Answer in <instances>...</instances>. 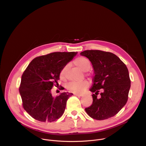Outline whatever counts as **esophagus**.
Masks as SVG:
<instances>
[{"mask_svg": "<svg viewBox=\"0 0 146 146\" xmlns=\"http://www.w3.org/2000/svg\"><path fill=\"white\" fill-rule=\"evenodd\" d=\"M74 95L75 96H82L83 95L82 94H76V93H74Z\"/></svg>", "mask_w": 146, "mask_h": 146, "instance_id": "34e87169", "label": "esophagus"}]
</instances>
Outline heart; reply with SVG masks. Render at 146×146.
Masks as SVG:
<instances>
[{"label":"heart","instance_id":"obj_1","mask_svg":"<svg viewBox=\"0 0 146 146\" xmlns=\"http://www.w3.org/2000/svg\"><path fill=\"white\" fill-rule=\"evenodd\" d=\"M74 64L78 67L81 70L84 72L88 71L91 68V62L84 57H79L74 60ZM69 66L65 65L62 68L59 72V78L62 80H65L66 77V72ZM90 76V74H87ZM89 86V82L87 80L81 81H72L69 82L67 85V88L73 92L80 93L84 91Z\"/></svg>","mask_w":146,"mask_h":146}]
</instances>
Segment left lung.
Segmentation results:
<instances>
[{
  "mask_svg": "<svg viewBox=\"0 0 146 146\" xmlns=\"http://www.w3.org/2000/svg\"><path fill=\"white\" fill-rule=\"evenodd\" d=\"M91 62L94 69L90 91L93 102L85 109L92 118L103 120L117 114L125 105L131 87L127 66L115 54L101 50H86L80 53Z\"/></svg>",
  "mask_w": 146,
  "mask_h": 146,
  "instance_id": "8db88e82",
  "label": "left lung"
}]
</instances>
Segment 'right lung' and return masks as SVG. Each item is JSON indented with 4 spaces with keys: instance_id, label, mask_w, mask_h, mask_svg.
I'll return each instance as SVG.
<instances>
[{
    "instance_id": "add662e5",
    "label": "right lung",
    "mask_w": 146,
    "mask_h": 146,
    "mask_svg": "<svg viewBox=\"0 0 146 146\" xmlns=\"http://www.w3.org/2000/svg\"><path fill=\"white\" fill-rule=\"evenodd\" d=\"M77 54L75 52H55L34 58L24 72L19 86L24 110L34 119L52 122L64 114L68 99L73 95L63 92L52 97L51 90L58 86L59 72ZM65 88L60 86L59 90Z\"/></svg>"
}]
</instances>
